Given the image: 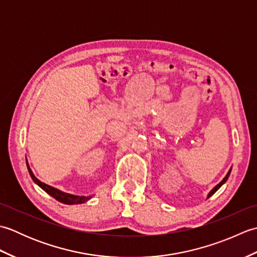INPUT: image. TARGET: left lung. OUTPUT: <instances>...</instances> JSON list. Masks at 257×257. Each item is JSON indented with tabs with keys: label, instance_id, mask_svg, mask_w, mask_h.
Masks as SVG:
<instances>
[{
	"label": "left lung",
	"instance_id": "1",
	"mask_svg": "<svg viewBox=\"0 0 257 257\" xmlns=\"http://www.w3.org/2000/svg\"><path fill=\"white\" fill-rule=\"evenodd\" d=\"M231 170H232V168L230 169V170H228V172L226 173V176H225L224 178H223V180H222V181H221V182H220L219 184H216V185H215V187H214V188H213V189H212V190L210 191V192H209V194H207V198H210V196H211V195H213V194H214V193L216 192V191H217V190H219V189H220V188L222 187V185H223V184H224V183L226 182V180L228 179V177H230V173H231ZM207 198H206V199H207Z\"/></svg>",
	"mask_w": 257,
	"mask_h": 257
}]
</instances>
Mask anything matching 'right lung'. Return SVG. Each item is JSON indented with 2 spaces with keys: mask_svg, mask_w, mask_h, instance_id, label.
<instances>
[{
  "mask_svg": "<svg viewBox=\"0 0 257 257\" xmlns=\"http://www.w3.org/2000/svg\"><path fill=\"white\" fill-rule=\"evenodd\" d=\"M26 166H27V170H29L30 176H31L33 181H34L41 189L44 190L46 193H48L51 196H53L54 199H56L57 201L62 202V203H64V204H69V205H72V204H81V203H85V202H87V201L90 200L92 198V195H89V196L75 195V194L63 192V191H61V190H58V189L54 188V187H51V185H48V184H46L44 182L40 181V180H38L34 176V173H33L32 169L30 168L29 161H27V159H26Z\"/></svg>",
  "mask_w": 257,
  "mask_h": 257,
  "instance_id": "right-lung-1",
  "label": "right lung"
}]
</instances>
